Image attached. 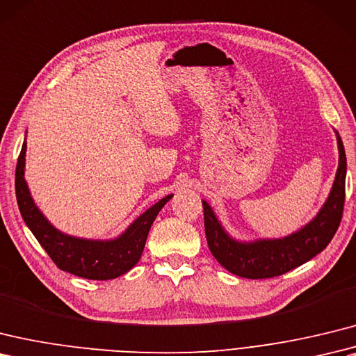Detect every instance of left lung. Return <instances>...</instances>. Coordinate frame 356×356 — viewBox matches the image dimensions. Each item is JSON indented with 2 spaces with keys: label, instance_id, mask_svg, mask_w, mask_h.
<instances>
[{
  "label": "left lung",
  "instance_id": "obj_1",
  "mask_svg": "<svg viewBox=\"0 0 356 356\" xmlns=\"http://www.w3.org/2000/svg\"><path fill=\"white\" fill-rule=\"evenodd\" d=\"M338 170L332 189L317 217L296 234L280 239H258L239 243L222 229L211 206L203 200L204 232L209 250L222 267L245 279H268L280 276L326 249L341 222L346 198V152L337 131Z\"/></svg>",
  "mask_w": 356,
  "mask_h": 356
}]
</instances>
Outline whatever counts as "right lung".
Listing matches in <instances>:
<instances>
[{"label":"right lung","mask_w":356,"mask_h":356,"mask_svg":"<svg viewBox=\"0 0 356 356\" xmlns=\"http://www.w3.org/2000/svg\"><path fill=\"white\" fill-rule=\"evenodd\" d=\"M26 150L27 143L24 140L18 163H16V200H18L21 216L26 225L56 266L63 271L71 273V275L90 280L115 279L134 268L144 252L148 230L172 194L153 204L150 209L131 222L126 232L117 239L94 241V239H81L65 235L49 225L33 202L27 181L24 179Z\"/></svg>","instance_id":"1"}]
</instances>
